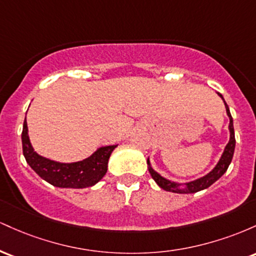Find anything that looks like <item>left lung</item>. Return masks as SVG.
Wrapping results in <instances>:
<instances>
[{
	"label": "left lung",
	"instance_id": "obj_1",
	"mask_svg": "<svg viewBox=\"0 0 256 256\" xmlns=\"http://www.w3.org/2000/svg\"><path fill=\"white\" fill-rule=\"evenodd\" d=\"M218 95L222 98L225 104V108H226V113H228V119H230V124H228V130H230V140L226 144L224 152H222V158H220L219 162L216 164V166L210 171L208 174L204 176V177L196 179V180L189 182V183L185 184H179L176 183V182H171L168 179L161 177L158 172H155L154 170L150 166V161L149 158L146 160V164H148V168H149V173H150L152 178L156 182V184L161 189L166 190V192H177V194H194L201 192V190L207 189L210 188L213 183H216L218 179L222 177L224 173L228 171V165L231 164L232 156H234V146H236V140H234V120H232L230 110H228V106L226 104L224 98H222V94L218 92Z\"/></svg>",
	"mask_w": 256,
	"mask_h": 256
}]
</instances>
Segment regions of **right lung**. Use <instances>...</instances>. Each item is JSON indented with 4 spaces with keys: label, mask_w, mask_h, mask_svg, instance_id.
<instances>
[{
    "label": "right lung",
    "mask_w": 256,
    "mask_h": 256,
    "mask_svg": "<svg viewBox=\"0 0 256 256\" xmlns=\"http://www.w3.org/2000/svg\"><path fill=\"white\" fill-rule=\"evenodd\" d=\"M26 119L22 126V152L26 162L40 178L58 188L83 189L95 185L107 172L108 160L116 146H101L89 158L71 164L58 162L38 155L32 148Z\"/></svg>",
    "instance_id": "1"
}]
</instances>
